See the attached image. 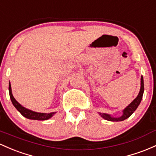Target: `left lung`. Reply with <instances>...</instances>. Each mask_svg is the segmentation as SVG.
<instances>
[{
    "mask_svg": "<svg viewBox=\"0 0 156 156\" xmlns=\"http://www.w3.org/2000/svg\"><path fill=\"white\" fill-rule=\"evenodd\" d=\"M144 91V78L143 76H141V88H140V91L138 95H137V97L133 101L131 102L126 108L123 109V114L122 115L120 116V117H113L111 115L107 114V113H101V112H98V114L100 115L101 117H102L103 119L109 121H122L124 120L129 117L133 112L136 111V109L138 108V105L141 101L142 97H143Z\"/></svg>",
    "mask_w": 156,
    "mask_h": 156,
    "instance_id": "obj_1",
    "label": "left lung"
}]
</instances>
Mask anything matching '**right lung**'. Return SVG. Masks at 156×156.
<instances>
[{
	"instance_id": "add662e5",
	"label": "right lung",
	"mask_w": 156,
	"mask_h": 156,
	"mask_svg": "<svg viewBox=\"0 0 156 156\" xmlns=\"http://www.w3.org/2000/svg\"><path fill=\"white\" fill-rule=\"evenodd\" d=\"M9 96L10 99L12 101V103L13 106L17 109V110L20 112L23 117L27 118L28 119H32V120H38V121H44V120H48L50 118H52L55 114L57 112H50V113H42V112H37L35 111H32L31 109H29L26 107H23L20 103H18L15 98L13 96L12 92V88H11V84H9Z\"/></svg>"
}]
</instances>
